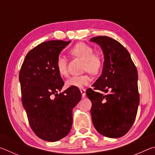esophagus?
Instances as JSON below:
<instances>
[{
	"mask_svg": "<svg viewBox=\"0 0 155 155\" xmlns=\"http://www.w3.org/2000/svg\"><path fill=\"white\" fill-rule=\"evenodd\" d=\"M85 89H81V94H82V97L83 98H84V97L85 96Z\"/></svg>",
	"mask_w": 155,
	"mask_h": 155,
	"instance_id": "esophagus-1",
	"label": "esophagus"
}]
</instances>
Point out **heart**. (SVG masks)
Listing matches in <instances>:
<instances>
[{
	"mask_svg": "<svg viewBox=\"0 0 155 155\" xmlns=\"http://www.w3.org/2000/svg\"><path fill=\"white\" fill-rule=\"evenodd\" d=\"M73 56L79 57L85 61L84 70L91 74H96L101 70L103 65V59L98 53H94L91 46L85 43H78L70 51ZM56 66L57 71L61 77L68 75V61L66 57L59 55L57 58ZM91 79L87 74L73 76L66 81L65 85L68 87L83 88L91 83Z\"/></svg>",
	"mask_w": 155,
	"mask_h": 155,
	"instance_id": "obj_1",
	"label": "heart"
}]
</instances>
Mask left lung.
I'll return each mask as SVG.
<instances>
[{"label":"left lung","instance_id":"obj_1","mask_svg":"<svg viewBox=\"0 0 155 155\" xmlns=\"http://www.w3.org/2000/svg\"><path fill=\"white\" fill-rule=\"evenodd\" d=\"M90 41L101 46L104 60L102 74L86 91L92 103L93 124L105 137H122L134 123L140 104L137 68L129 52L114 39L98 36Z\"/></svg>","mask_w":155,"mask_h":155}]
</instances>
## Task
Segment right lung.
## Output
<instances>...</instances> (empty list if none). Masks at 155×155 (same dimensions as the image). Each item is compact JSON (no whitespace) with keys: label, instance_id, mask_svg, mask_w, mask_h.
<instances>
[{"label":"right lung","instance_id":"right-lung-1","mask_svg":"<svg viewBox=\"0 0 155 155\" xmlns=\"http://www.w3.org/2000/svg\"><path fill=\"white\" fill-rule=\"evenodd\" d=\"M70 41L43 42L28 52L21 67L19 81L22 102L35 134L56 141L70 133L72 110L81 99L78 88L61 91L64 82L57 71V57Z\"/></svg>","mask_w":155,"mask_h":155}]
</instances>
